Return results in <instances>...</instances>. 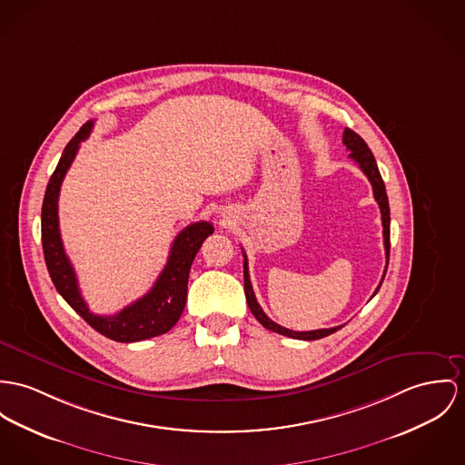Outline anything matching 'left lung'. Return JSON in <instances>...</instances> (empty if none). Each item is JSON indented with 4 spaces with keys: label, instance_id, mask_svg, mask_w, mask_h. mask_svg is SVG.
Here are the masks:
<instances>
[{
    "label": "left lung",
    "instance_id": "8db88e82",
    "mask_svg": "<svg viewBox=\"0 0 465 465\" xmlns=\"http://www.w3.org/2000/svg\"><path fill=\"white\" fill-rule=\"evenodd\" d=\"M343 144L351 150V157L356 161L359 164V168L362 170V173L368 177V180L371 182V187H373V196L381 207V215H382V226H384V248H386V271H388V263H390V202H388V194H386V185H384V180L381 177V172L377 168V163H375V157L371 153V150L368 148V144L364 143V140L356 134L352 129H345L343 133ZM244 254V292H246V301H248V306H250L251 313L254 315V319L260 322L265 329L269 331H274L278 334H283L288 338H293V340H306V341H312V340H319V338H325L332 332H336L338 329H341L343 325H338V327H331V329H317V331H292V329H286L283 325L276 323V322L271 321L262 306L258 304L256 297H254V292H252V286H251L250 280V269H248V258H246V252L242 251ZM386 271H384V276H386ZM384 276H382V282H384ZM381 282V285H382ZM381 285L377 286L375 293L379 292ZM373 293V295H375Z\"/></svg>",
    "mask_w": 465,
    "mask_h": 465
}]
</instances>
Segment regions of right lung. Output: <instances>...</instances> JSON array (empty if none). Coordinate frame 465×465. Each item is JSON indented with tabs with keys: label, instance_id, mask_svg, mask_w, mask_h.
I'll use <instances>...</instances> for the list:
<instances>
[{
	"label": "right lung",
	"instance_id": "right-lung-1",
	"mask_svg": "<svg viewBox=\"0 0 465 465\" xmlns=\"http://www.w3.org/2000/svg\"><path fill=\"white\" fill-rule=\"evenodd\" d=\"M92 127L94 122L90 120L72 138L47 183L42 203L44 258L49 276L58 293L71 304L72 310L79 313L97 332L120 343L142 341L146 338L168 332L179 322L187 299V280L193 260L202 248L203 241L214 233V226L209 221H198L185 226L172 244L170 256L163 272L159 274L150 292L144 293L142 299L134 301L133 304L125 306L122 312L111 317H101L92 313L81 295L71 260L64 250L58 224V198L62 182L71 168L79 144L90 136Z\"/></svg>",
	"mask_w": 465,
	"mask_h": 465
}]
</instances>
